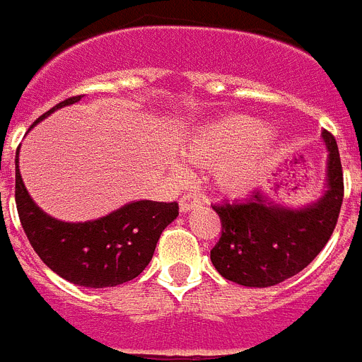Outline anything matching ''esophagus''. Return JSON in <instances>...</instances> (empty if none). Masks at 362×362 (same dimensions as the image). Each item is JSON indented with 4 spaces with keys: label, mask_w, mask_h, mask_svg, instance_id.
I'll use <instances>...</instances> for the list:
<instances>
[{
    "label": "esophagus",
    "mask_w": 362,
    "mask_h": 362,
    "mask_svg": "<svg viewBox=\"0 0 362 362\" xmlns=\"http://www.w3.org/2000/svg\"><path fill=\"white\" fill-rule=\"evenodd\" d=\"M178 204H180V211H189V209L193 208H199V206L202 204V200H200L197 195H191L189 193V195L182 197Z\"/></svg>",
    "instance_id": "34e87169"
}]
</instances>
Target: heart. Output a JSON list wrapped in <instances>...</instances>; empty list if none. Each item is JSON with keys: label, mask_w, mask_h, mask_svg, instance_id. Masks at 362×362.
Instances as JSON below:
<instances>
[{"label": "heart", "mask_w": 362, "mask_h": 362, "mask_svg": "<svg viewBox=\"0 0 362 362\" xmlns=\"http://www.w3.org/2000/svg\"><path fill=\"white\" fill-rule=\"evenodd\" d=\"M278 141L276 130L252 115H228L206 124L184 147L191 162L211 163L209 175L215 186L228 195H239L256 186ZM178 176L186 167L175 163Z\"/></svg>", "instance_id": "1"}]
</instances>
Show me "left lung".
<instances>
[{
    "mask_svg": "<svg viewBox=\"0 0 362 362\" xmlns=\"http://www.w3.org/2000/svg\"><path fill=\"white\" fill-rule=\"evenodd\" d=\"M326 187L302 208L278 204L256 189L248 199L214 206L223 232L209 257L223 278L245 287H272L293 278L320 254L341 214L344 182L335 138L324 130Z\"/></svg>",
    "mask_w": 362,
    "mask_h": 362,
    "instance_id": "1",
    "label": "left lung"
}]
</instances>
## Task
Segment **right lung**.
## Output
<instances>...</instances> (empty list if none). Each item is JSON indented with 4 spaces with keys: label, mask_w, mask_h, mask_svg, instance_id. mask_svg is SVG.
Instances as JSON below:
<instances>
[{
    "label": "right lung",
    "mask_w": 362,
    "mask_h": 362,
    "mask_svg": "<svg viewBox=\"0 0 362 362\" xmlns=\"http://www.w3.org/2000/svg\"><path fill=\"white\" fill-rule=\"evenodd\" d=\"M81 97H69L35 121L54 110L75 105ZM33 124V127H35ZM31 127V129H33ZM16 151V208L31 247L45 265L71 284L103 289L134 279L153 259L156 243L178 217L176 202L132 200L105 217L66 223L36 206L21 180Z\"/></svg>",
    "instance_id": "1"
}]
</instances>
